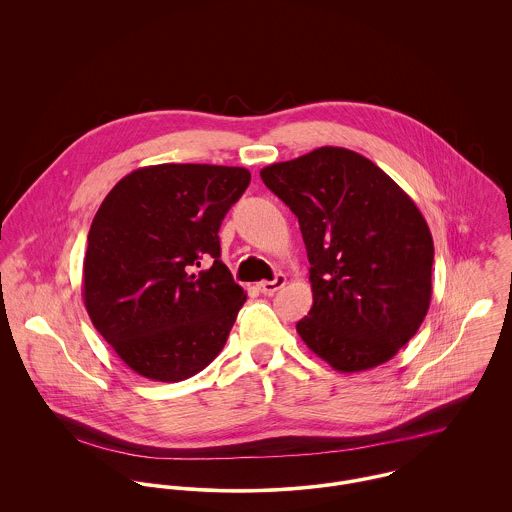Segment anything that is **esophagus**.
<instances>
[{"label": "esophagus", "mask_w": 512, "mask_h": 512, "mask_svg": "<svg viewBox=\"0 0 512 512\" xmlns=\"http://www.w3.org/2000/svg\"><path fill=\"white\" fill-rule=\"evenodd\" d=\"M284 286H286V276H284V274H278L272 282H260V284H258V290L264 293V295H272V293L282 290Z\"/></svg>", "instance_id": "1"}]
</instances>
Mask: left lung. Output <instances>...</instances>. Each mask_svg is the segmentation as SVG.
Wrapping results in <instances>:
<instances>
[{"label":"left lung","mask_w":512,"mask_h":512,"mask_svg":"<svg viewBox=\"0 0 512 512\" xmlns=\"http://www.w3.org/2000/svg\"><path fill=\"white\" fill-rule=\"evenodd\" d=\"M297 217L313 305L295 329L339 372L390 361L432 299L434 240L414 201L370 159L319 147L260 171Z\"/></svg>","instance_id":"8db88e82"}]
</instances>
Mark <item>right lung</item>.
Returning a JSON list of instances; mask_svg holds the SVG:
<instances>
[{
    "instance_id": "add662e5",
    "label": "right lung",
    "mask_w": 512,
    "mask_h": 512,
    "mask_svg": "<svg viewBox=\"0 0 512 512\" xmlns=\"http://www.w3.org/2000/svg\"><path fill=\"white\" fill-rule=\"evenodd\" d=\"M248 185L244 167L161 163L132 171L102 201L82 299L134 372L179 382L222 351L246 293L220 262V222ZM203 259L214 264L197 273Z\"/></svg>"
}]
</instances>
